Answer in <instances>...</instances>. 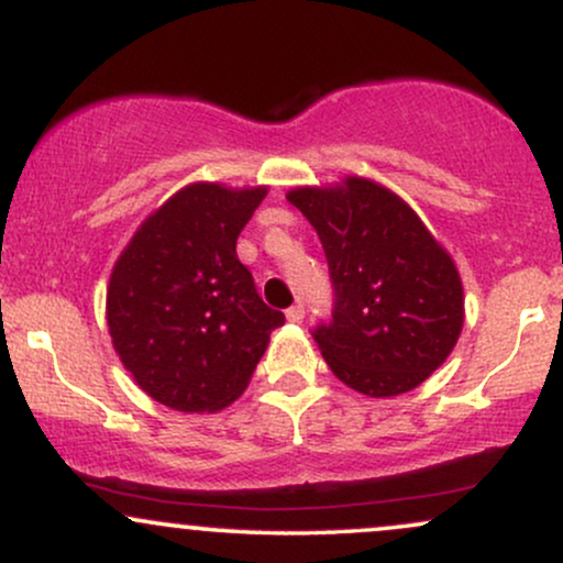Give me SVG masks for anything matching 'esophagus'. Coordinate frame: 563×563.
<instances>
[{
	"label": "esophagus",
	"instance_id": "obj_1",
	"mask_svg": "<svg viewBox=\"0 0 563 563\" xmlns=\"http://www.w3.org/2000/svg\"><path fill=\"white\" fill-rule=\"evenodd\" d=\"M286 318H288L290 322H301V320H303V303L296 301L294 307L286 309Z\"/></svg>",
	"mask_w": 563,
	"mask_h": 563
}]
</instances>
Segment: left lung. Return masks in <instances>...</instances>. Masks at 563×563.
Here are the masks:
<instances>
[{"mask_svg": "<svg viewBox=\"0 0 563 563\" xmlns=\"http://www.w3.org/2000/svg\"><path fill=\"white\" fill-rule=\"evenodd\" d=\"M318 230L333 320L314 328L333 376L367 397L421 386L463 331V283L421 217L389 187L346 177L286 196Z\"/></svg>", "mask_w": 563, "mask_h": 563, "instance_id": "obj_1", "label": "left lung"}]
</instances>
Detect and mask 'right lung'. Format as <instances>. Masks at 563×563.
I'll return each mask as SVG.
<instances>
[{"label":"right lung","instance_id":"add662e5","mask_svg":"<svg viewBox=\"0 0 563 563\" xmlns=\"http://www.w3.org/2000/svg\"><path fill=\"white\" fill-rule=\"evenodd\" d=\"M267 187L187 185L140 224L113 264L106 318L134 384L179 412H217L245 391L286 318L235 254Z\"/></svg>","mask_w":563,"mask_h":563}]
</instances>
